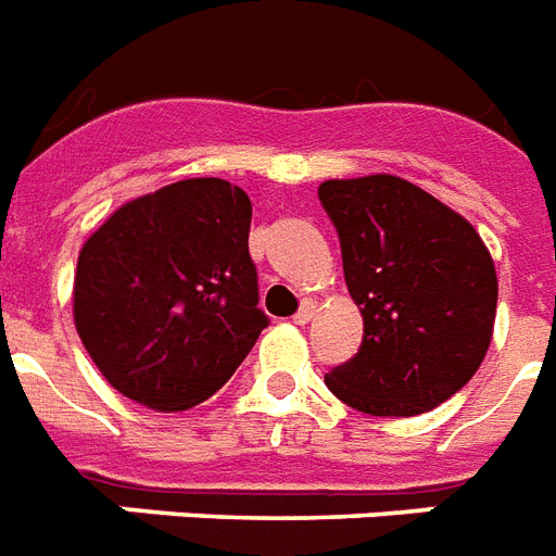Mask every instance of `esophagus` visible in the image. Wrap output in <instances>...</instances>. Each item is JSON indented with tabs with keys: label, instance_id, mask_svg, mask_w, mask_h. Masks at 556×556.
<instances>
[{
	"label": "esophagus",
	"instance_id": "34e87169",
	"mask_svg": "<svg viewBox=\"0 0 556 556\" xmlns=\"http://www.w3.org/2000/svg\"><path fill=\"white\" fill-rule=\"evenodd\" d=\"M313 315H315V301L313 299H304L301 309H299V313H295V324L313 321Z\"/></svg>",
	"mask_w": 556,
	"mask_h": 556
}]
</instances>
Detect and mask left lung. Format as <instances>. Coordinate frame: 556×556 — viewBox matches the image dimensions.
I'll use <instances>...</instances> for the list:
<instances>
[{
    "label": "left lung",
    "instance_id": "obj_1",
    "mask_svg": "<svg viewBox=\"0 0 556 556\" xmlns=\"http://www.w3.org/2000/svg\"><path fill=\"white\" fill-rule=\"evenodd\" d=\"M318 201L364 318L362 348L324 376L327 388L370 416L433 410L468 384L491 344V252L465 217L402 177L327 180Z\"/></svg>",
    "mask_w": 556,
    "mask_h": 556
}]
</instances>
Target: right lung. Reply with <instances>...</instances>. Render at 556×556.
<instances>
[{
  "label": "right lung",
  "instance_id": "right-lung-1",
  "mask_svg": "<svg viewBox=\"0 0 556 556\" xmlns=\"http://www.w3.org/2000/svg\"><path fill=\"white\" fill-rule=\"evenodd\" d=\"M252 203L192 177L119 206L86 241L74 324L111 388L186 410L232 379L269 318L250 257Z\"/></svg>",
  "mask_w": 556,
  "mask_h": 556
}]
</instances>
